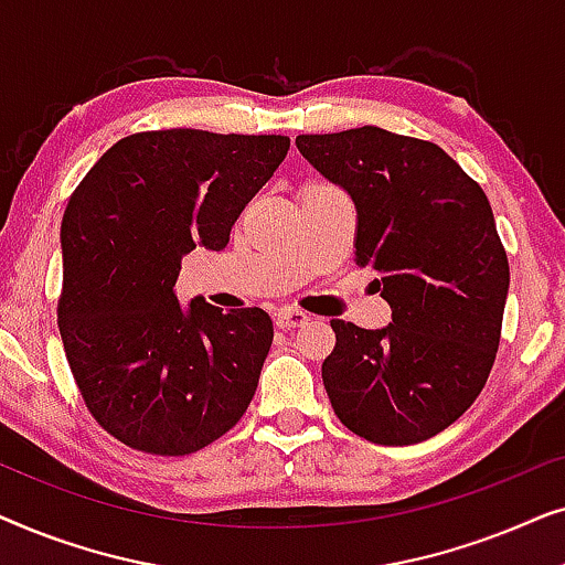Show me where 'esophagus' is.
Returning <instances> with one entry per match:
<instances>
[{"label":"esophagus","mask_w":565,"mask_h":565,"mask_svg":"<svg viewBox=\"0 0 565 565\" xmlns=\"http://www.w3.org/2000/svg\"><path fill=\"white\" fill-rule=\"evenodd\" d=\"M303 323H308V313L298 311V308H280V311L275 313L277 329H296L303 327Z\"/></svg>","instance_id":"esophagus-1"}]
</instances>
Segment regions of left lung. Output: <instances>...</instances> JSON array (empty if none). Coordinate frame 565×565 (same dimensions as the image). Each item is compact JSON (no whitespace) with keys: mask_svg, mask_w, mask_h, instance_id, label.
<instances>
[{"mask_svg":"<svg viewBox=\"0 0 565 565\" xmlns=\"http://www.w3.org/2000/svg\"><path fill=\"white\" fill-rule=\"evenodd\" d=\"M296 146L352 198L354 265L391 306L383 329L331 321V408L375 445L424 443L468 412L499 350L509 262L489 198L437 143L375 126Z\"/></svg>","mask_w":565,"mask_h":565,"instance_id":"obj_1","label":"left lung"}]
</instances>
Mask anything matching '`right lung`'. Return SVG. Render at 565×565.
<instances>
[{"label":"right lung","instance_id":"1","mask_svg":"<svg viewBox=\"0 0 565 565\" xmlns=\"http://www.w3.org/2000/svg\"><path fill=\"white\" fill-rule=\"evenodd\" d=\"M288 136L149 130L110 146L61 221L58 329L92 416L136 450L190 455L234 427L273 347L262 308L180 306L182 257L226 249Z\"/></svg>","mask_w":565,"mask_h":565}]
</instances>
